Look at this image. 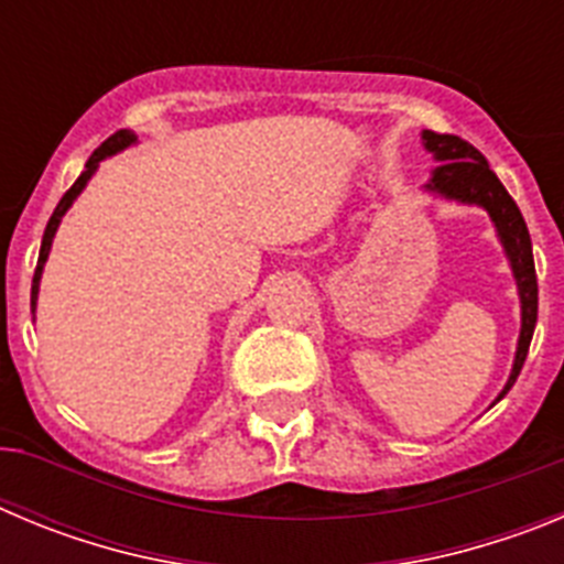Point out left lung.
<instances>
[{
	"instance_id": "1",
	"label": "left lung",
	"mask_w": 564,
	"mask_h": 564,
	"mask_svg": "<svg viewBox=\"0 0 564 564\" xmlns=\"http://www.w3.org/2000/svg\"><path fill=\"white\" fill-rule=\"evenodd\" d=\"M423 147L426 152L435 154V161L441 166L432 172L426 192L441 194L446 200L468 203V206L486 208L491 223L497 228L506 257L511 262V271L517 279V293H520V313H522V327H520V341H517V356L511 376H508L506 387L497 395L500 401L511 387H514L517 376H520L522 364H525L528 347H531V336L536 327V305H540V291H536V268H534V251H531V234H528L525 220H522L520 208L511 200V194L500 183L491 169H488L486 158L477 152L475 147L457 134H441L432 129H423Z\"/></svg>"
}]
</instances>
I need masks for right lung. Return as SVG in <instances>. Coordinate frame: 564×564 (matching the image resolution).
<instances>
[{
  "label": "right lung",
  "mask_w": 564,
  "mask_h": 564,
  "mask_svg": "<svg viewBox=\"0 0 564 564\" xmlns=\"http://www.w3.org/2000/svg\"><path fill=\"white\" fill-rule=\"evenodd\" d=\"M138 141L129 129H121V132H115L112 138H107V141L101 143V147L96 149V152L89 154L87 166H84V172L78 174V181L73 183V186L67 188V194H64L62 200H58L56 212H53V217H50L47 228H44V237H42V251H39V262H36V273H33V288H30V305H33V311H36V299H39V279H42V271H44V262H47L50 257V246H53V237H56L58 231V223H62V217L67 214V208L73 206V200H76L78 194L84 192V186L89 183V177L96 174L98 163L104 161V158H109V154L121 152V149L132 147V143Z\"/></svg>",
  "instance_id": "1"
}]
</instances>
